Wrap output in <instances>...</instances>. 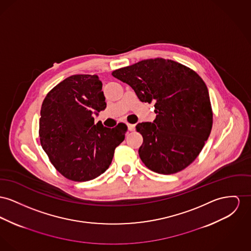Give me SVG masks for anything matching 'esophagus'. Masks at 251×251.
Masks as SVG:
<instances>
[{
    "instance_id": "obj_1",
    "label": "esophagus",
    "mask_w": 251,
    "mask_h": 251,
    "mask_svg": "<svg viewBox=\"0 0 251 251\" xmlns=\"http://www.w3.org/2000/svg\"><path fill=\"white\" fill-rule=\"evenodd\" d=\"M127 127H128V130H129V131H134V130H135V125L127 124Z\"/></svg>"
}]
</instances>
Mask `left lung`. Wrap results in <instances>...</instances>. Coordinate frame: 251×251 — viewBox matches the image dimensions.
<instances>
[{
    "mask_svg": "<svg viewBox=\"0 0 251 251\" xmlns=\"http://www.w3.org/2000/svg\"><path fill=\"white\" fill-rule=\"evenodd\" d=\"M131 86L143 102H154L153 123H139L144 142L139 155L145 166L159 174H173L188 167L200 154L212 128L207 87L188 67L162 58L144 60L112 72Z\"/></svg>",
    "mask_w": 251,
    "mask_h": 251,
    "instance_id": "obj_1",
    "label": "left lung"
}]
</instances>
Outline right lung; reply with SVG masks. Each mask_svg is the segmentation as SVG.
I'll return each instance as SVG.
<instances>
[{"mask_svg": "<svg viewBox=\"0 0 251 251\" xmlns=\"http://www.w3.org/2000/svg\"><path fill=\"white\" fill-rule=\"evenodd\" d=\"M97 75H73L53 87L43 101L40 141L51 164L67 179L93 180L110 166L126 126L105 127L93 115L106 107Z\"/></svg>", "mask_w": 251, "mask_h": 251, "instance_id": "add662e5", "label": "right lung"}]
</instances>
